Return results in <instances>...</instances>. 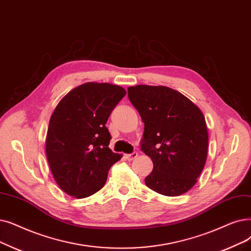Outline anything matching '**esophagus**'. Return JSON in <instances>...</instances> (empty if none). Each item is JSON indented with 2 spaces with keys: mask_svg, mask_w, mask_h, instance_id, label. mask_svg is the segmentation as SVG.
<instances>
[{
  "mask_svg": "<svg viewBox=\"0 0 251 251\" xmlns=\"http://www.w3.org/2000/svg\"><path fill=\"white\" fill-rule=\"evenodd\" d=\"M137 156H138L137 152H132V154H127V155H125V158H126L128 161H132V160H134Z\"/></svg>",
  "mask_w": 251,
  "mask_h": 251,
  "instance_id": "obj_1",
  "label": "esophagus"
}]
</instances>
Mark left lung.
Returning <instances> with one entry per match:
<instances>
[{
  "label": "left lung",
  "mask_w": 251,
  "mask_h": 251,
  "mask_svg": "<svg viewBox=\"0 0 251 251\" xmlns=\"http://www.w3.org/2000/svg\"><path fill=\"white\" fill-rule=\"evenodd\" d=\"M128 97L145 123L141 150L154 164L147 187L176 197L189 192L205 166L208 131L200 108L166 86L128 87Z\"/></svg>",
  "instance_id": "left-lung-1"
}]
</instances>
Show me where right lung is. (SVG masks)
<instances>
[{
  "instance_id": "right-lung-1",
  "label": "right lung",
  "mask_w": 251,
  "mask_h": 251,
  "mask_svg": "<svg viewBox=\"0 0 251 251\" xmlns=\"http://www.w3.org/2000/svg\"><path fill=\"white\" fill-rule=\"evenodd\" d=\"M125 94L121 86L88 82L71 90L53 111L46 156L64 193L82 199L99 192L108 169L121 159L108 148L111 134L105 124Z\"/></svg>"
}]
</instances>
